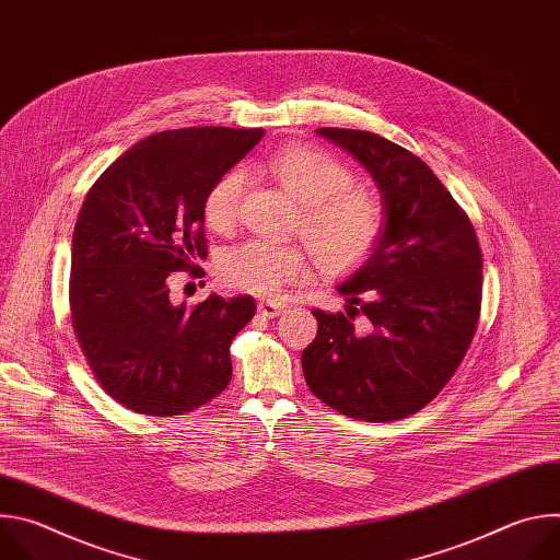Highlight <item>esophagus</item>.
Masks as SVG:
<instances>
[{"instance_id":"1","label":"esophagus","mask_w":560,"mask_h":560,"mask_svg":"<svg viewBox=\"0 0 560 560\" xmlns=\"http://www.w3.org/2000/svg\"><path fill=\"white\" fill-rule=\"evenodd\" d=\"M257 310H259L264 316L272 318V316H279V314L285 310V305H283V303H277V301H261V303L257 305Z\"/></svg>"}]
</instances>
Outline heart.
Listing matches in <instances>:
<instances>
[{
	"label": "heart",
	"mask_w": 560,
	"mask_h": 560,
	"mask_svg": "<svg viewBox=\"0 0 560 560\" xmlns=\"http://www.w3.org/2000/svg\"><path fill=\"white\" fill-rule=\"evenodd\" d=\"M268 168L303 203L301 228L326 272H352L374 255L385 228L383 208L370 192L348 188L352 175L337 159L316 148L285 145L270 156ZM244 188L242 168L225 171L208 188L203 219L212 230L234 228ZM310 270L312 255L305 246L261 238L225 248L217 261V277L223 285L255 296H275L281 288L305 281Z\"/></svg>",
	"instance_id": "obj_1"
}]
</instances>
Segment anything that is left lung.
Instances as JSON below:
<instances>
[{"mask_svg": "<svg viewBox=\"0 0 560 560\" xmlns=\"http://www.w3.org/2000/svg\"><path fill=\"white\" fill-rule=\"evenodd\" d=\"M316 135L368 171L385 228L374 255L337 285L348 314L312 310L318 330L301 354L303 376L318 401L346 417L404 419L443 389L471 343L481 312V248L423 159L368 130ZM354 304L371 322L363 334L353 330Z\"/></svg>", "mask_w": 560, "mask_h": 560, "instance_id": "8db88e82", "label": "left lung"}]
</instances>
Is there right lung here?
<instances>
[{
  "instance_id": "1",
  "label": "right lung",
  "mask_w": 560,
  "mask_h": 560,
  "mask_svg": "<svg viewBox=\"0 0 560 560\" xmlns=\"http://www.w3.org/2000/svg\"><path fill=\"white\" fill-rule=\"evenodd\" d=\"M261 128H179L128 148L95 182L70 246V314L100 385L132 412L175 417L221 394L230 343L257 303L171 301V277L206 259L203 197ZM201 268L190 270V275Z\"/></svg>"
}]
</instances>
